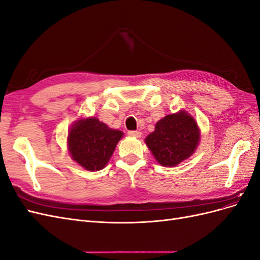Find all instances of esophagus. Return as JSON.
<instances>
[{"label":"esophagus","mask_w":260,"mask_h":260,"mask_svg":"<svg viewBox=\"0 0 260 260\" xmlns=\"http://www.w3.org/2000/svg\"><path fill=\"white\" fill-rule=\"evenodd\" d=\"M128 135L130 137H135V138H140L141 137V132L136 130V131H128Z\"/></svg>","instance_id":"obj_1"}]
</instances>
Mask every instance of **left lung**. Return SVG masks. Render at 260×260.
Segmentation results:
<instances>
[{
    "mask_svg": "<svg viewBox=\"0 0 260 260\" xmlns=\"http://www.w3.org/2000/svg\"><path fill=\"white\" fill-rule=\"evenodd\" d=\"M199 142V125L185 111L165 116L157 121L154 132L145 138L155 159L165 167H175L188 158Z\"/></svg>",
    "mask_w": 260,
    "mask_h": 260,
    "instance_id": "8db88e82",
    "label": "left lung"
}]
</instances>
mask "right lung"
Returning a JSON list of instances; mask_svg holds the SVG:
<instances>
[{"label":"right lung","instance_id":"1","mask_svg":"<svg viewBox=\"0 0 260 260\" xmlns=\"http://www.w3.org/2000/svg\"><path fill=\"white\" fill-rule=\"evenodd\" d=\"M122 131L108 128L95 117L77 120L68 133L72 158L89 171L103 169L122 138Z\"/></svg>","mask_w":260,"mask_h":260}]
</instances>
